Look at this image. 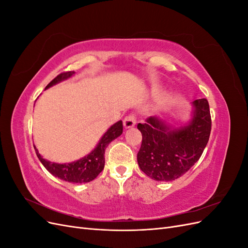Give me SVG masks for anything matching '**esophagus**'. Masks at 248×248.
Returning a JSON list of instances; mask_svg holds the SVG:
<instances>
[{"mask_svg": "<svg viewBox=\"0 0 248 248\" xmlns=\"http://www.w3.org/2000/svg\"><path fill=\"white\" fill-rule=\"evenodd\" d=\"M137 123V118L134 115H128L123 121V124H124V127L127 129V128H131V127H133L134 125H136Z\"/></svg>", "mask_w": 248, "mask_h": 248, "instance_id": "34e87169", "label": "esophagus"}]
</instances>
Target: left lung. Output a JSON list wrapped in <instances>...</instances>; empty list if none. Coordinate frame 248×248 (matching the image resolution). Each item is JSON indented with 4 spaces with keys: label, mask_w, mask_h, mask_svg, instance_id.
Instances as JSON below:
<instances>
[{
    "label": "left lung",
    "mask_w": 248,
    "mask_h": 248,
    "mask_svg": "<svg viewBox=\"0 0 248 248\" xmlns=\"http://www.w3.org/2000/svg\"><path fill=\"white\" fill-rule=\"evenodd\" d=\"M141 146L138 153L140 170L156 181H172L183 176L202 156L211 132L208 100L192 102L190 121L175 127L166 120L150 117L138 124Z\"/></svg>",
    "instance_id": "1"
}]
</instances>
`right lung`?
<instances>
[{"label":"right lung","mask_w":248,"mask_h":248,"mask_svg":"<svg viewBox=\"0 0 248 248\" xmlns=\"http://www.w3.org/2000/svg\"><path fill=\"white\" fill-rule=\"evenodd\" d=\"M74 73H76L74 71L60 73L57 78H55L49 82L46 87V89H48L59 84V82L71 78ZM122 132L123 123L122 121H118L114 125H111L107 130V132L103 134L99 142L97 144V146L91 153L77 161H73L70 163L61 164L50 162L43 158L35 146L34 148L36 151V155L39 158L40 162L51 175H54L55 177H58L67 182L87 183L92 181V180H94L102 171L104 168V161H106V159H104V152H106L107 147L108 146L110 141L121 136Z\"/></svg>","instance_id":"right-lung-1"}]
</instances>
